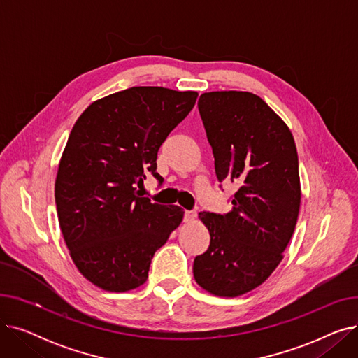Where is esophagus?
<instances>
[{"instance_id": "esophagus-1", "label": "esophagus", "mask_w": 358, "mask_h": 358, "mask_svg": "<svg viewBox=\"0 0 358 358\" xmlns=\"http://www.w3.org/2000/svg\"><path fill=\"white\" fill-rule=\"evenodd\" d=\"M196 217H197V212L196 210H185L184 212V222H187V223L194 222Z\"/></svg>"}]
</instances>
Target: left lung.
<instances>
[{
	"label": "left lung",
	"instance_id": "left-lung-1",
	"mask_svg": "<svg viewBox=\"0 0 358 358\" xmlns=\"http://www.w3.org/2000/svg\"><path fill=\"white\" fill-rule=\"evenodd\" d=\"M199 111L222 182L239 189L229 213L200 212L210 245L197 255V285L215 296L254 290L283 259L300 208L293 135L268 104L247 91L204 92Z\"/></svg>",
	"mask_w": 358,
	"mask_h": 358
}]
</instances>
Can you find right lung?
Segmentation results:
<instances>
[{
	"instance_id": "1",
	"label": "right lung",
	"mask_w": 358,
	"mask_h": 358,
	"mask_svg": "<svg viewBox=\"0 0 358 358\" xmlns=\"http://www.w3.org/2000/svg\"><path fill=\"white\" fill-rule=\"evenodd\" d=\"M196 91L131 87L90 104L59 162L55 201L73 264L107 292L142 286L155 251L182 220L138 187L157 173L158 149L196 104Z\"/></svg>"
}]
</instances>
